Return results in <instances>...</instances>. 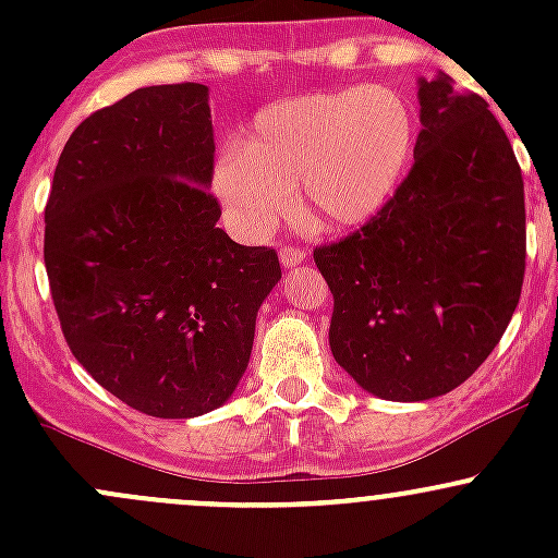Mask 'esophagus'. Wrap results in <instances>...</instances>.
Returning a JSON list of instances; mask_svg holds the SVG:
<instances>
[{
    "label": "esophagus",
    "mask_w": 558,
    "mask_h": 558,
    "mask_svg": "<svg viewBox=\"0 0 558 558\" xmlns=\"http://www.w3.org/2000/svg\"><path fill=\"white\" fill-rule=\"evenodd\" d=\"M305 258L307 253L302 251V247H294V245L280 247V264H283V267H296V264H302Z\"/></svg>",
    "instance_id": "1"
}]
</instances>
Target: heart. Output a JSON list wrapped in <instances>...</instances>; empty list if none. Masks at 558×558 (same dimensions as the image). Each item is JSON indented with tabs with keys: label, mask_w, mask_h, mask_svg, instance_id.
Wrapping results in <instances>:
<instances>
[{
	"label": "heart",
	"mask_w": 558,
	"mask_h": 558,
	"mask_svg": "<svg viewBox=\"0 0 558 558\" xmlns=\"http://www.w3.org/2000/svg\"><path fill=\"white\" fill-rule=\"evenodd\" d=\"M413 107L388 86L315 92L262 107L240 148L213 167V191L243 238L291 210V189L324 229L362 227L393 199L415 154Z\"/></svg>",
	"instance_id": "heart-1"
}]
</instances>
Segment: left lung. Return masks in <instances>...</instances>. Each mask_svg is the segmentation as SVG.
I'll return each instance as SVG.
<instances>
[{
  "label": "left lung",
  "instance_id": "1",
  "mask_svg": "<svg viewBox=\"0 0 558 558\" xmlns=\"http://www.w3.org/2000/svg\"><path fill=\"white\" fill-rule=\"evenodd\" d=\"M418 102L415 165L393 199L313 251L337 364L391 402L464 384L502 340L526 269L521 167L488 102L442 72L418 81Z\"/></svg>",
  "mask_w": 558,
  "mask_h": 558
}]
</instances>
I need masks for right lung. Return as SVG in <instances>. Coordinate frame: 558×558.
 <instances>
[{"label":"right lung","instance_id":"1","mask_svg":"<svg viewBox=\"0 0 558 558\" xmlns=\"http://www.w3.org/2000/svg\"><path fill=\"white\" fill-rule=\"evenodd\" d=\"M207 86L137 88L66 140L45 205V269L72 356L156 418L221 408L247 369L275 247L216 227Z\"/></svg>","mask_w":558,"mask_h":558}]
</instances>
